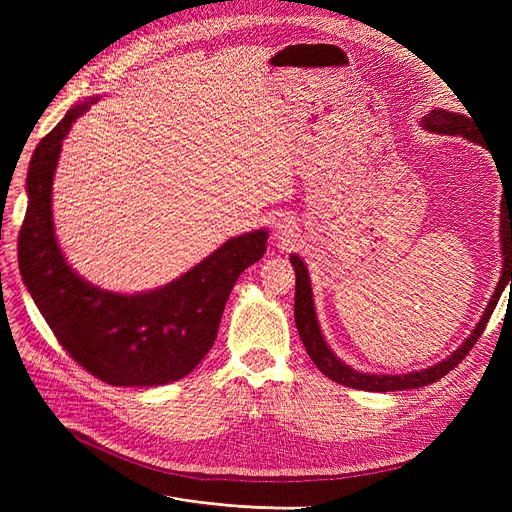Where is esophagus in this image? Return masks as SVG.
<instances>
[{
	"mask_svg": "<svg viewBox=\"0 0 512 512\" xmlns=\"http://www.w3.org/2000/svg\"><path fill=\"white\" fill-rule=\"evenodd\" d=\"M294 232H297V226H294V220L290 218V215H284V218L277 220V224H275V239L277 241L284 245L292 243V239L297 237Z\"/></svg>",
	"mask_w": 512,
	"mask_h": 512,
	"instance_id": "34e87169",
	"label": "esophagus"
}]
</instances>
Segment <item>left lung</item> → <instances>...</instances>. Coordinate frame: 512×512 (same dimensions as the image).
Wrapping results in <instances>:
<instances>
[{"label": "left lung", "instance_id": "8db88e82", "mask_svg": "<svg viewBox=\"0 0 512 512\" xmlns=\"http://www.w3.org/2000/svg\"><path fill=\"white\" fill-rule=\"evenodd\" d=\"M423 126L431 132L463 136V138H470L472 143L485 145L483 138H480V130H476L478 126H476L472 115L466 117V115L448 113V111H442V108H436V111H431L423 119ZM504 197L507 198L506 201L503 200ZM500 209H502V230L500 232H502V250H504V269H502L500 284H498V288H495V294L491 297L483 318H480L478 327L474 329V333L466 339V342H463V346L448 356L446 361L433 365L429 369L412 371V374H404V376L361 374V371H354L352 367L344 365L337 359V356L329 350V346L324 344L320 327H318L314 301H312V288H309L307 267L303 265V260L299 256H290L292 267H294V271H297V292H294V322H297L301 342L309 354V359H312L322 374L329 376L333 382L352 386V389H359V391H376V393L406 391V389H418V386H427L431 382H438L440 378H444L448 371L455 369L470 354V350L478 342V337L483 335L487 322L493 314V309L500 301V294H502L504 286L508 282L512 284V190H504Z\"/></svg>", "mask_w": 512, "mask_h": 512}]
</instances>
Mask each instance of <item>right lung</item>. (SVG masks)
Returning a JSON list of instances; mask_svg holds the SVG:
<instances>
[{
	"instance_id": "add662e5",
	"label": "right lung",
	"mask_w": 512,
	"mask_h": 512,
	"mask_svg": "<svg viewBox=\"0 0 512 512\" xmlns=\"http://www.w3.org/2000/svg\"><path fill=\"white\" fill-rule=\"evenodd\" d=\"M94 102L70 108L29 162V203L19 232L21 275L61 348L91 376L113 386L175 382L211 350L232 286L267 250V230L230 239L153 292L126 297L83 282L55 239L51 185L64 136Z\"/></svg>"
}]
</instances>
